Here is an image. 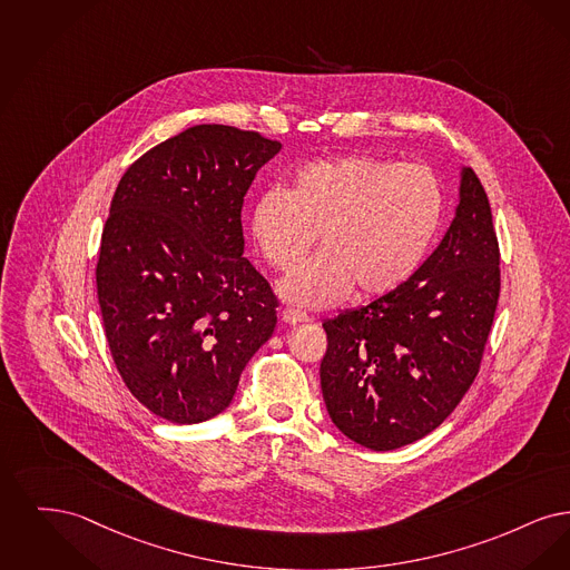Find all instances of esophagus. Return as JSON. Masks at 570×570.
<instances>
[{
    "label": "esophagus",
    "instance_id": "34e87169",
    "mask_svg": "<svg viewBox=\"0 0 570 570\" xmlns=\"http://www.w3.org/2000/svg\"><path fill=\"white\" fill-rule=\"evenodd\" d=\"M283 322L289 323V325H299V323L311 322V317L302 311H296V308H285L283 311Z\"/></svg>",
    "mask_w": 570,
    "mask_h": 570
}]
</instances>
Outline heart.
<instances>
[{
	"label": "heart",
	"instance_id": "b5f03b06",
	"mask_svg": "<svg viewBox=\"0 0 570 570\" xmlns=\"http://www.w3.org/2000/svg\"><path fill=\"white\" fill-rule=\"evenodd\" d=\"M441 180L420 164L345 155L302 166L287 191L271 189L250 213L253 240L278 273H292L317 240L323 250L281 283L304 308L385 296L420 268L443 222Z\"/></svg>",
	"mask_w": 570,
	"mask_h": 570
}]
</instances>
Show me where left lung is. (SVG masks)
<instances>
[{"mask_svg": "<svg viewBox=\"0 0 570 570\" xmlns=\"http://www.w3.org/2000/svg\"><path fill=\"white\" fill-rule=\"evenodd\" d=\"M488 194L462 170L445 238L404 285L323 322L322 392L334 425L372 451L436 430L471 390L500 296Z\"/></svg>", "mask_w": 570, "mask_h": 570, "instance_id": "left-lung-1", "label": "left lung"}]
</instances>
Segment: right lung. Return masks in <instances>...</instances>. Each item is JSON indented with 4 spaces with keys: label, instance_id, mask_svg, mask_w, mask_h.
<instances>
[{
    "label": "right lung",
    "instance_id": "1",
    "mask_svg": "<svg viewBox=\"0 0 570 570\" xmlns=\"http://www.w3.org/2000/svg\"><path fill=\"white\" fill-rule=\"evenodd\" d=\"M278 150L257 131L194 125L117 185L96 268L99 311L127 390L161 420L219 415L273 336L278 299L243 255L240 213Z\"/></svg>",
    "mask_w": 570,
    "mask_h": 570
}]
</instances>
